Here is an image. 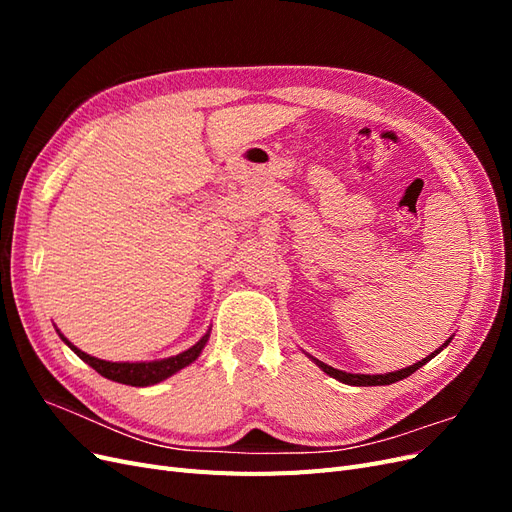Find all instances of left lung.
Instances as JSON below:
<instances>
[{
    "label": "left lung",
    "instance_id": "obj_1",
    "mask_svg": "<svg viewBox=\"0 0 512 512\" xmlns=\"http://www.w3.org/2000/svg\"><path fill=\"white\" fill-rule=\"evenodd\" d=\"M451 339H453V337H448L446 342L442 344V348H438L436 352H431L429 356H425V359H421V361L410 365V367L397 369V371H389V374H374V376H369V374H346V371L335 369V367H331V365H327V363H322V361L314 359V356H309V354H307V356L324 371V374L335 378V380H339V382H344V384H350V386H384V384H393V382H399V380L408 378L410 374H414V371H416L418 367H423L425 363H429V361L433 359V356L440 354V350H444L448 344H451Z\"/></svg>",
    "mask_w": 512,
    "mask_h": 512
}]
</instances>
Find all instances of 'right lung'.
Returning a JSON list of instances; mask_svg holds the SVG:
<instances>
[{
    "label": "right lung",
    "instance_id": "1",
    "mask_svg": "<svg viewBox=\"0 0 512 512\" xmlns=\"http://www.w3.org/2000/svg\"><path fill=\"white\" fill-rule=\"evenodd\" d=\"M57 333H59V329H57ZM209 333H211V329L203 337H200L192 348L179 352L177 356H168V359H160V361H138V363L102 361V359H96V356H91V354L76 348L72 342H68V337H64L61 333H59V337L64 339V344L76 356H79V359H83L89 367H94L100 376L113 380V382L130 384V386H151V384H158L173 374H177L179 369L192 365L200 356V352H203L205 344L209 342Z\"/></svg>",
    "mask_w": 512,
    "mask_h": 512
}]
</instances>
